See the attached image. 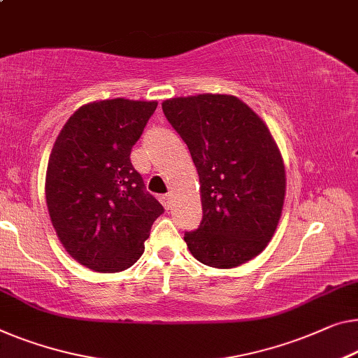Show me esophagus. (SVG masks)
Segmentation results:
<instances>
[{
  "mask_svg": "<svg viewBox=\"0 0 358 358\" xmlns=\"http://www.w3.org/2000/svg\"><path fill=\"white\" fill-rule=\"evenodd\" d=\"M161 201H162V204H164V207L165 209H170V206H172V194H162L161 196Z\"/></svg>",
  "mask_w": 358,
  "mask_h": 358,
  "instance_id": "1",
  "label": "esophagus"
}]
</instances>
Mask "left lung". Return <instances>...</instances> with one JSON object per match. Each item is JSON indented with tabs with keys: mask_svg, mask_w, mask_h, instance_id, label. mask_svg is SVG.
Returning <instances> with one entry per match:
<instances>
[{
	"mask_svg": "<svg viewBox=\"0 0 358 358\" xmlns=\"http://www.w3.org/2000/svg\"><path fill=\"white\" fill-rule=\"evenodd\" d=\"M162 110L188 146L199 175L202 222L186 231L201 264L234 268L273 238L286 194L281 152L265 122L231 94L180 96Z\"/></svg>",
	"mask_w": 358,
	"mask_h": 358,
	"instance_id": "8db88e82",
	"label": "left lung"
}]
</instances>
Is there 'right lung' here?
I'll use <instances>...</instances> for the list:
<instances>
[{
	"mask_svg": "<svg viewBox=\"0 0 358 358\" xmlns=\"http://www.w3.org/2000/svg\"><path fill=\"white\" fill-rule=\"evenodd\" d=\"M156 108V101H93L69 117L52 146L45 183L51 223L67 254L93 271L135 264L164 212L130 161Z\"/></svg>",
	"mask_w": 358,
	"mask_h": 358,
	"instance_id": "obj_1",
	"label": "right lung"
}]
</instances>
